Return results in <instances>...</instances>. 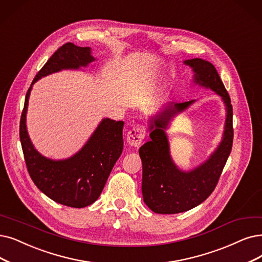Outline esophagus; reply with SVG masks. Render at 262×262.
Returning a JSON list of instances; mask_svg holds the SVG:
<instances>
[{
  "label": "esophagus",
  "instance_id": "1",
  "mask_svg": "<svg viewBox=\"0 0 262 262\" xmlns=\"http://www.w3.org/2000/svg\"><path fill=\"white\" fill-rule=\"evenodd\" d=\"M145 138V129L143 127H134L127 134V143L132 147H139Z\"/></svg>",
  "mask_w": 262,
  "mask_h": 262
}]
</instances>
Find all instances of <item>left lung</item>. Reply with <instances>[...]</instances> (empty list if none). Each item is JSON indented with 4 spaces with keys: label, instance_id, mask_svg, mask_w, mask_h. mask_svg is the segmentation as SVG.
<instances>
[{
    "label": "left lung",
    "instance_id": "left-lung-1",
    "mask_svg": "<svg viewBox=\"0 0 262 262\" xmlns=\"http://www.w3.org/2000/svg\"><path fill=\"white\" fill-rule=\"evenodd\" d=\"M183 63L193 72L192 86L210 89L222 99L226 118L222 140L207 158L189 170H183L171 155L166 130L172 120L189 108L196 100L184 103L169 102L148 118L150 141L141 146L143 164V200L154 213L179 214L201 204L208 198L219 180L232 148L231 100L215 67L206 60L193 58Z\"/></svg>",
    "mask_w": 262,
    "mask_h": 262
}]
</instances>
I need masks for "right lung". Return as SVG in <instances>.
<instances>
[{
    "label": "right lung",
    "mask_w": 262,
    "mask_h": 262,
    "mask_svg": "<svg viewBox=\"0 0 262 262\" xmlns=\"http://www.w3.org/2000/svg\"><path fill=\"white\" fill-rule=\"evenodd\" d=\"M97 61L90 47L68 43L60 47L41 68L29 88L20 119V142L29 174L38 189L51 200L82 208L98 200L123 149V121L103 118L82 147L64 159L41 155L30 139L27 128L29 99L34 83L63 70L85 71ZM93 68V64L91 66Z\"/></svg>",
    "instance_id": "1"
}]
</instances>
